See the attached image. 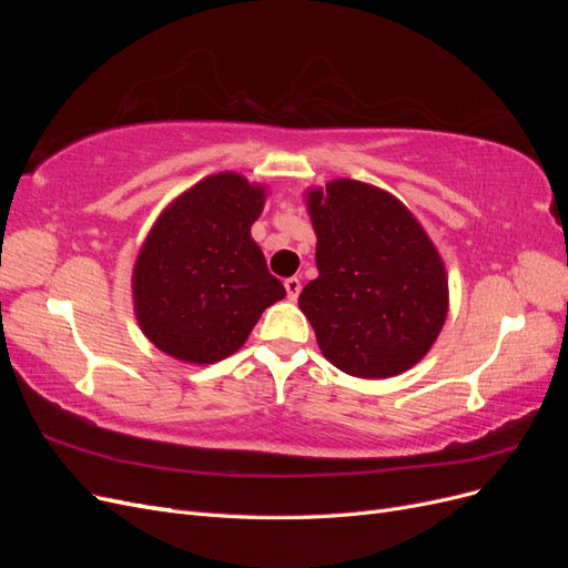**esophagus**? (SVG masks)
<instances>
[{
  "mask_svg": "<svg viewBox=\"0 0 568 568\" xmlns=\"http://www.w3.org/2000/svg\"><path fill=\"white\" fill-rule=\"evenodd\" d=\"M284 288H286L288 301H296L298 294H301V280H298V277H288V280L284 282Z\"/></svg>",
  "mask_w": 568,
  "mask_h": 568,
  "instance_id": "esophagus-1",
  "label": "esophagus"
}]
</instances>
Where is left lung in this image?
<instances>
[{
	"mask_svg": "<svg viewBox=\"0 0 568 568\" xmlns=\"http://www.w3.org/2000/svg\"><path fill=\"white\" fill-rule=\"evenodd\" d=\"M317 280L298 296L317 346L359 379H388L432 351L448 317V272L419 220L384 189L338 178L305 192Z\"/></svg>",
	"mask_w": 568,
	"mask_h": 568,
	"instance_id": "obj_1",
	"label": "left lung"
}]
</instances>
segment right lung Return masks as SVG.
Returning <instances> with one entry per match:
<instances>
[{"label":"right lung","mask_w":568,"mask_h":568,"mask_svg":"<svg viewBox=\"0 0 568 568\" xmlns=\"http://www.w3.org/2000/svg\"><path fill=\"white\" fill-rule=\"evenodd\" d=\"M265 199V184L227 170L189 186L153 222L132 267V303L159 351L189 365L220 363L286 296L251 236Z\"/></svg>","instance_id":"add662e5"}]
</instances>
